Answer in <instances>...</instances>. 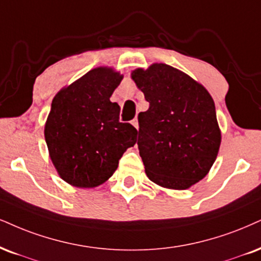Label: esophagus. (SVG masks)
<instances>
[{
    "mask_svg": "<svg viewBox=\"0 0 261 261\" xmlns=\"http://www.w3.org/2000/svg\"><path fill=\"white\" fill-rule=\"evenodd\" d=\"M132 124L134 125V128H137V129H139V122H138V118H134V120L132 121Z\"/></svg>",
    "mask_w": 261,
    "mask_h": 261,
    "instance_id": "1",
    "label": "esophagus"
}]
</instances>
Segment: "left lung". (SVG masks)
I'll return each mask as SVG.
<instances>
[{
  "label": "left lung",
  "instance_id": "1",
  "mask_svg": "<svg viewBox=\"0 0 261 261\" xmlns=\"http://www.w3.org/2000/svg\"><path fill=\"white\" fill-rule=\"evenodd\" d=\"M132 80L149 101L138 115V147L151 181L186 190L208 174L221 144L214 100L175 67L155 63L133 70Z\"/></svg>",
  "mask_w": 261,
  "mask_h": 261
}]
</instances>
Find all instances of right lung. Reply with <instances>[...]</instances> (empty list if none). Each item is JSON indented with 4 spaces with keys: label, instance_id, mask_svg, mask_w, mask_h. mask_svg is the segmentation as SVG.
<instances>
[{
    "label": "right lung",
    "instance_id": "1",
    "mask_svg": "<svg viewBox=\"0 0 261 261\" xmlns=\"http://www.w3.org/2000/svg\"><path fill=\"white\" fill-rule=\"evenodd\" d=\"M122 79L112 67L99 66L53 98L44 139L54 168L67 184L80 189L104 184L137 143L138 130L120 122V106L110 101Z\"/></svg>",
    "mask_w": 261,
    "mask_h": 261
}]
</instances>
